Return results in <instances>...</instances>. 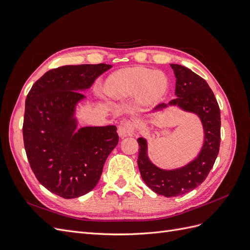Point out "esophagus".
Here are the masks:
<instances>
[{
    "label": "esophagus",
    "instance_id": "34e87169",
    "mask_svg": "<svg viewBox=\"0 0 250 250\" xmlns=\"http://www.w3.org/2000/svg\"><path fill=\"white\" fill-rule=\"evenodd\" d=\"M135 128L137 125L131 120H123L122 122L120 123V126L118 128V132L121 138H126V137H131L134 133Z\"/></svg>",
    "mask_w": 250,
    "mask_h": 250
}]
</instances>
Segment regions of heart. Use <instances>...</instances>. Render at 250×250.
<instances>
[{"instance_id":"heart-1","label":"heart","mask_w":250,"mask_h":250,"mask_svg":"<svg viewBox=\"0 0 250 250\" xmlns=\"http://www.w3.org/2000/svg\"><path fill=\"white\" fill-rule=\"evenodd\" d=\"M167 78L146 67H129L112 74L106 92L110 96H137L147 103L160 100L167 89Z\"/></svg>"}]
</instances>
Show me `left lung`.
Instances as JSON below:
<instances>
[{
    "label": "left lung",
    "mask_w": 250,
    "mask_h": 250,
    "mask_svg": "<svg viewBox=\"0 0 250 250\" xmlns=\"http://www.w3.org/2000/svg\"><path fill=\"white\" fill-rule=\"evenodd\" d=\"M170 65L176 77V99L168 104H158L152 111L178 106L185 111L195 113L202 123L204 141L199 154L192 162L177 169L165 170L156 167L149 160L146 139H138V166L141 176L151 190L165 197L184 195L203 183L215 164L221 140L220 109L207 81L184 65Z\"/></svg>",
    "instance_id": "1"
}]
</instances>
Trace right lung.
<instances>
[{
	"label": "right lung",
	"mask_w": 250,
	"mask_h": 250,
	"mask_svg": "<svg viewBox=\"0 0 250 250\" xmlns=\"http://www.w3.org/2000/svg\"><path fill=\"white\" fill-rule=\"evenodd\" d=\"M110 64L63 65L48 71L26 98L22 137L37 180L65 199L92 191L107 156L119 143L115 125L82 127L75 110Z\"/></svg>",
	"instance_id": "obj_1"
}]
</instances>
